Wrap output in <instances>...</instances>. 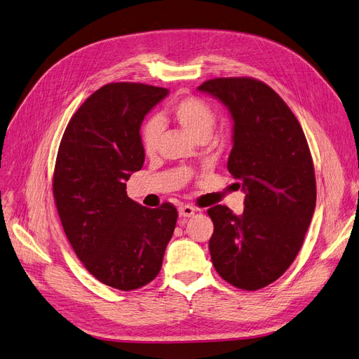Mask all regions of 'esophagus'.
I'll return each mask as SVG.
<instances>
[{"label":"esophagus","instance_id":"34e87169","mask_svg":"<svg viewBox=\"0 0 359 359\" xmlns=\"http://www.w3.org/2000/svg\"><path fill=\"white\" fill-rule=\"evenodd\" d=\"M197 212V209L191 205H181L180 206V215L184 218H189Z\"/></svg>","mask_w":359,"mask_h":359}]
</instances>
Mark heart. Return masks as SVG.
Listing matches in <instances>:
<instances>
[{
    "label": "heart",
    "mask_w": 359,
    "mask_h": 359,
    "mask_svg": "<svg viewBox=\"0 0 359 359\" xmlns=\"http://www.w3.org/2000/svg\"><path fill=\"white\" fill-rule=\"evenodd\" d=\"M160 120L174 121L194 140H206L215 125V113L208 102L196 96H182L160 116ZM160 126L151 118L141 129V145L145 154H153L157 148Z\"/></svg>",
    "instance_id": "b5f03b06"
}]
</instances>
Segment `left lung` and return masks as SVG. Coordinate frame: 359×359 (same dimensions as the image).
<instances>
[{
    "label": "left lung",
    "mask_w": 359,
    "mask_h": 359,
    "mask_svg": "<svg viewBox=\"0 0 359 359\" xmlns=\"http://www.w3.org/2000/svg\"><path fill=\"white\" fill-rule=\"evenodd\" d=\"M199 90L230 111L227 169L246 193L241 215L224 205L208 209L214 222L209 252L222 279L255 291L285 273L302 248L316 205L312 154L297 117L266 83L221 77Z\"/></svg>",
    "instance_id": "left-lung-1"
}]
</instances>
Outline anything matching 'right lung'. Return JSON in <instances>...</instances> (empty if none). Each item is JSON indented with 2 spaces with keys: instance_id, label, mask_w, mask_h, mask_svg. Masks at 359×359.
Returning a JSON list of instances; mask_svg holds the SVG:
<instances>
[{
  "instance_id": "obj_1",
  "label": "right lung",
  "mask_w": 359,
  "mask_h": 359,
  "mask_svg": "<svg viewBox=\"0 0 359 359\" xmlns=\"http://www.w3.org/2000/svg\"><path fill=\"white\" fill-rule=\"evenodd\" d=\"M168 93L142 83L102 86L71 117L57 150L53 197L62 227L89 273L120 291L158 275L177 224L172 203L150 209L126 193L145 158L141 123Z\"/></svg>"
}]
</instances>
